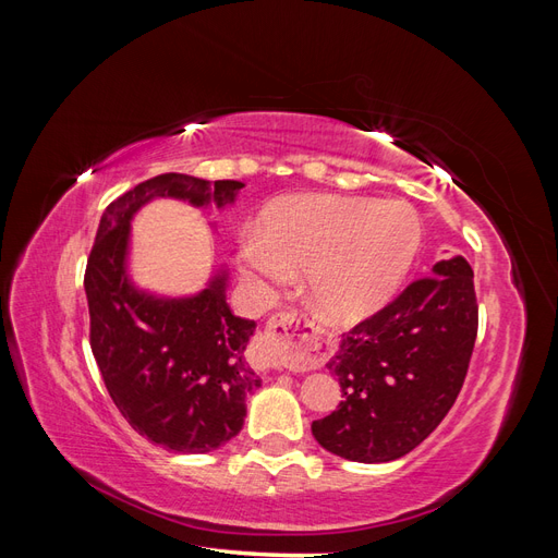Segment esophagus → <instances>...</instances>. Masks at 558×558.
<instances>
[{
	"mask_svg": "<svg viewBox=\"0 0 558 558\" xmlns=\"http://www.w3.org/2000/svg\"><path fill=\"white\" fill-rule=\"evenodd\" d=\"M314 324L307 314L279 312L267 320V328L260 335L256 356L260 369H279L307 361L312 349Z\"/></svg>",
	"mask_w": 558,
	"mask_h": 558,
	"instance_id": "obj_1",
	"label": "esophagus"
}]
</instances>
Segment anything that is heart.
<instances>
[{
	"mask_svg": "<svg viewBox=\"0 0 558 558\" xmlns=\"http://www.w3.org/2000/svg\"><path fill=\"white\" fill-rule=\"evenodd\" d=\"M421 240L416 211L400 199L300 195L269 207L258 238L242 244V272L260 291L305 269L316 310L351 324L393 295Z\"/></svg>",
	"mask_w": 558,
	"mask_h": 558,
	"instance_id": "b5f03b06",
	"label": "heart"
}]
</instances>
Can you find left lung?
<instances>
[{
  "label": "left lung",
  "instance_id": "1",
  "mask_svg": "<svg viewBox=\"0 0 558 558\" xmlns=\"http://www.w3.org/2000/svg\"><path fill=\"white\" fill-rule=\"evenodd\" d=\"M477 312L472 267L456 256L353 326L328 363L344 400L314 421L316 442L359 463L393 461L424 442L461 393Z\"/></svg>",
  "mask_w": 558,
  "mask_h": 558
}]
</instances>
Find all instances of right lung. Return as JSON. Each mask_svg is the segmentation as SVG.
<instances>
[{
    "instance_id": "obj_1",
    "label": "right lung",
    "mask_w": 558,
    "mask_h": 558,
    "mask_svg": "<svg viewBox=\"0 0 558 558\" xmlns=\"http://www.w3.org/2000/svg\"><path fill=\"white\" fill-rule=\"evenodd\" d=\"M244 183L160 174L116 197L105 209L86 277L90 349L113 404L146 440L167 451L207 453L244 426L246 396L260 377L244 361L256 324L234 316L226 275L185 300L140 293L128 281L130 218L154 197L205 207L232 202Z\"/></svg>"
}]
</instances>
